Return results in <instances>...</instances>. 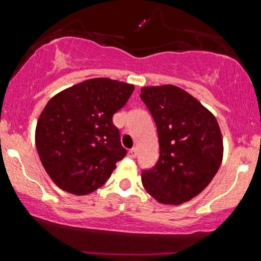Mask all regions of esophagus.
Here are the masks:
<instances>
[{"instance_id": "obj_1", "label": "esophagus", "mask_w": 261, "mask_h": 261, "mask_svg": "<svg viewBox=\"0 0 261 261\" xmlns=\"http://www.w3.org/2000/svg\"><path fill=\"white\" fill-rule=\"evenodd\" d=\"M137 154H138V149L137 148H132L129 149V152H128V155H129L130 158H136Z\"/></svg>"}]
</instances>
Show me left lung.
<instances>
[{
  "label": "left lung",
  "instance_id": "obj_1",
  "mask_svg": "<svg viewBox=\"0 0 261 261\" xmlns=\"http://www.w3.org/2000/svg\"><path fill=\"white\" fill-rule=\"evenodd\" d=\"M141 91L160 142V160L152 170L143 171L142 184L160 203L181 205L200 195L221 166L224 143L219 123L181 88L168 84Z\"/></svg>",
  "mask_w": 261,
  "mask_h": 261
}]
</instances>
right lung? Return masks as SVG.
<instances>
[{"label":"right lung","mask_w":261,"mask_h":261,"mask_svg":"<svg viewBox=\"0 0 261 261\" xmlns=\"http://www.w3.org/2000/svg\"><path fill=\"white\" fill-rule=\"evenodd\" d=\"M134 85L95 77L60 91L47 101L35 143L54 184L83 196L103 186L127 150L113 115L127 104Z\"/></svg>","instance_id":"1"}]
</instances>
